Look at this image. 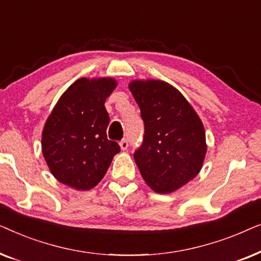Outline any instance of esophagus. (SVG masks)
<instances>
[{"label": "esophagus", "instance_id": "esophagus-1", "mask_svg": "<svg viewBox=\"0 0 261 261\" xmlns=\"http://www.w3.org/2000/svg\"><path fill=\"white\" fill-rule=\"evenodd\" d=\"M128 146H129V141H128L127 139H123V140L120 141V147L122 151H126V149L128 148Z\"/></svg>", "mask_w": 261, "mask_h": 261}]
</instances>
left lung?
I'll return each mask as SVG.
<instances>
[{"label":"left lung","mask_w":261,"mask_h":261,"mask_svg":"<svg viewBox=\"0 0 261 261\" xmlns=\"http://www.w3.org/2000/svg\"><path fill=\"white\" fill-rule=\"evenodd\" d=\"M145 124L135 163L149 188L169 194L194 179L202 169L204 127L184 96L162 81L129 84Z\"/></svg>","instance_id":"left-lung-1"}]
</instances>
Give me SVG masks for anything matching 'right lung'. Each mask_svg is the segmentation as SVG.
<instances>
[{
  "label": "right lung",
  "mask_w": 261,
  "mask_h": 261,
  "mask_svg": "<svg viewBox=\"0 0 261 261\" xmlns=\"http://www.w3.org/2000/svg\"><path fill=\"white\" fill-rule=\"evenodd\" d=\"M116 87L113 78L74 82L62 95L42 130V154L53 176L77 190L97 185L114 155L116 141L107 138L105 101Z\"/></svg>",
  "instance_id": "right-lung-1"
}]
</instances>
